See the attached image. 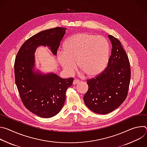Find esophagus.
<instances>
[{
	"instance_id": "34e87169",
	"label": "esophagus",
	"mask_w": 147,
	"mask_h": 147,
	"mask_svg": "<svg viewBox=\"0 0 147 147\" xmlns=\"http://www.w3.org/2000/svg\"><path fill=\"white\" fill-rule=\"evenodd\" d=\"M79 82H80V81H79L78 80H77V79H74V81H73V84L74 85H75V84H78V83H79Z\"/></svg>"
}]
</instances>
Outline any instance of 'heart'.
<instances>
[{
  "mask_svg": "<svg viewBox=\"0 0 147 147\" xmlns=\"http://www.w3.org/2000/svg\"><path fill=\"white\" fill-rule=\"evenodd\" d=\"M110 44L103 36L80 32L70 36L63 45V52H59V64L68 73L78 67L89 77L99 75L105 69L109 57Z\"/></svg>",
  "mask_w": 147,
  "mask_h": 147,
  "instance_id": "heart-1",
  "label": "heart"
}]
</instances>
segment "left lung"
I'll return each instance as SVG.
<instances>
[{"label":"left lung","mask_w":147,"mask_h":147,"mask_svg":"<svg viewBox=\"0 0 147 147\" xmlns=\"http://www.w3.org/2000/svg\"><path fill=\"white\" fill-rule=\"evenodd\" d=\"M112 53L107 68L99 75L87 80L88 90L84 96L92 112L105 115L116 109L127 98L131 78L130 61L120 41L108 35Z\"/></svg>","instance_id":"1"}]
</instances>
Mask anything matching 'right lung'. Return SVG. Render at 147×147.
I'll return each instance as SVG.
<instances>
[{"label":"right lung","mask_w":147,"mask_h":147,"mask_svg":"<svg viewBox=\"0 0 147 147\" xmlns=\"http://www.w3.org/2000/svg\"><path fill=\"white\" fill-rule=\"evenodd\" d=\"M65 28L56 27L39 32L28 39L18 50L14 62L15 82L24 107L36 115L49 118L57 115L66 99V92L74 78H61L55 74L32 72L34 52L39 45L50 47L57 54Z\"/></svg>","instance_id":"1"}]
</instances>
